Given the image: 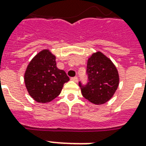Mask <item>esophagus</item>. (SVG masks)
Returning a JSON list of instances; mask_svg holds the SVG:
<instances>
[{
	"mask_svg": "<svg viewBox=\"0 0 146 146\" xmlns=\"http://www.w3.org/2000/svg\"><path fill=\"white\" fill-rule=\"evenodd\" d=\"M71 80H73L74 82H77V81H78V77H77V76H73V77L71 78Z\"/></svg>",
	"mask_w": 146,
	"mask_h": 146,
	"instance_id": "34e87169",
	"label": "esophagus"
}]
</instances>
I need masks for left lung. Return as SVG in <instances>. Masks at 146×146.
<instances>
[{"instance_id":"1","label":"left lung","mask_w":146,"mask_h":146,"mask_svg":"<svg viewBox=\"0 0 146 146\" xmlns=\"http://www.w3.org/2000/svg\"><path fill=\"white\" fill-rule=\"evenodd\" d=\"M88 82H79L84 98L95 105L106 103L113 97L119 85V74L109 58L100 51L94 53L87 64Z\"/></svg>"}]
</instances>
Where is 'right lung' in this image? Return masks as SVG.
<instances>
[{
    "label": "right lung",
    "mask_w": 146,
    "mask_h": 146,
    "mask_svg": "<svg viewBox=\"0 0 146 146\" xmlns=\"http://www.w3.org/2000/svg\"><path fill=\"white\" fill-rule=\"evenodd\" d=\"M24 80L30 96L37 102L47 103L60 94L70 78L64 70L57 68L54 54L43 50L30 61Z\"/></svg>",
    "instance_id": "right-lung-1"
}]
</instances>
